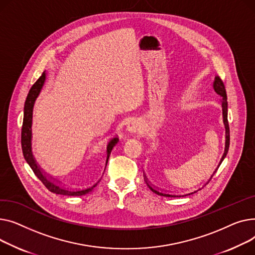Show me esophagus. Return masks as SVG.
Listing matches in <instances>:
<instances>
[{"label": "esophagus", "instance_id": "obj_1", "mask_svg": "<svg viewBox=\"0 0 255 255\" xmlns=\"http://www.w3.org/2000/svg\"><path fill=\"white\" fill-rule=\"evenodd\" d=\"M128 130L129 132H132V133L138 132V131H139V126H138V124H137L136 122L129 123V124L128 125Z\"/></svg>", "mask_w": 255, "mask_h": 255}]
</instances>
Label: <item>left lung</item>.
Wrapping results in <instances>:
<instances>
[{"label":"left lung","instance_id":"8db88e82","mask_svg":"<svg viewBox=\"0 0 255 255\" xmlns=\"http://www.w3.org/2000/svg\"><path fill=\"white\" fill-rule=\"evenodd\" d=\"M213 87L215 89V92L222 98V114H223V123H224V126H226V149H224V153L221 157V160H220V163L222 162V160L224 159V157L227 156L228 154V151H229V148H230V127H229V121H228V98H227V92H226V87H224V84L222 82V80L220 79V77H215V81L213 83ZM219 163V166H220ZM218 166V168H219ZM217 171V169H216ZM216 171L213 173V175L216 173ZM213 175L211 176V178L209 179V181L204 184L201 188H199L198 190H194L193 192H190V193H186V194H178V193H172V192H167V191H163L155 186H153L150 182L148 181V179L146 178V176H144L145 178V182L147 184V186L150 188L151 191H153L154 193L158 194V196H162V197H168V198H180V197H186V196H189V194H192V193H196L198 192L199 190H201L202 188H204L209 182H210V180L212 179Z\"/></svg>","mask_w":255,"mask_h":255}]
</instances>
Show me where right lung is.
<instances>
[{
  "label": "right lung",
  "mask_w": 255,
  "mask_h": 255,
  "mask_svg": "<svg viewBox=\"0 0 255 255\" xmlns=\"http://www.w3.org/2000/svg\"><path fill=\"white\" fill-rule=\"evenodd\" d=\"M45 72L40 76V78L34 83V85L29 89L27 94L25 103H24V111H23V122H22V128H21V148H22V153L24 156V159L29 164V167L33 170L34 174L39 178V180L44 184L49 191L56 193V194H64V196H83V194L88 193L92 191L98 183L101 181V179H98L96 182H93L87 185H76V186H71V185H64L61 182H58L54 179L48 177L45 174L41 168L38 166L37 161L35 160L33 153H32V147H31V138H32V117H33V107L34 103L40 94L41 88L45 81ZM118 142V137H113L111 141L108 144L107 147V162L109 155L111 153L112 148L115 146V144ZM107 166V163H106Z\"/></svg>",
  "instance_id": "1"
}]
</instances>
